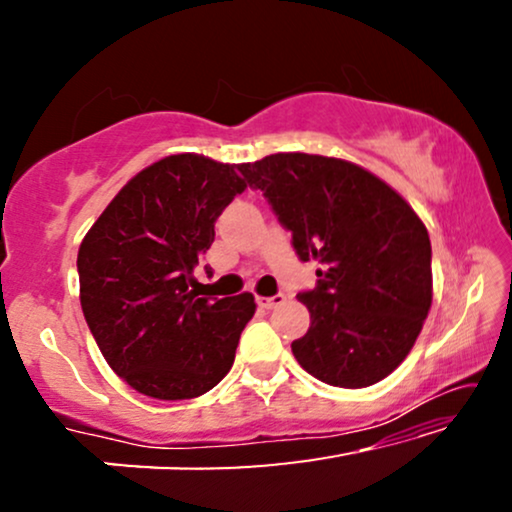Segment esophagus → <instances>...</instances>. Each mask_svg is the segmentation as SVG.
I'll return each mask as SVG.
<instances>
[{
	"label": "esophagus",
	"instance_id": "obj_1",
	"mask_svg": "<svg viewBox=\"0 0 512 512\" xmlns=\"http://www.w3.org/2000/svg\"><path fill=\"white\" fill-rule=\"evenodd\" d=\"M256 303L263 307V310H272V307L284 303V293H275V296H258Z\"/></svg>",
	"mask_w": 512,
	"mask_h": 512
}]
</instances>
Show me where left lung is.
<instances>
[{"mask_svg":"<svg viewBox=\"0 0 512 512\" xmlns=\"http://www.w3.org/2000/svg\"><path fill=\"white\" fill-rule=\"evenodd\" d=\"M291 230L300 261L321 263L300 291L310 328L293 340L300 366L342 389L380 382L401 366L431 307V242L394 188L347 160L272 153L237 165Z\"/></svg>","mask_w":512,"mask_h":512,"instance_id":"left-lung-1","label":"left lung"}]
</instances>
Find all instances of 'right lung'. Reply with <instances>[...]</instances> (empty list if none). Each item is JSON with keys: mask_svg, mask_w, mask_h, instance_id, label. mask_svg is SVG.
<instances>
[{"mask_svg": "<svg viewBox=\"0 0 512 512\" xmlns=\"http://www.w3.org/2000/svg\"><path fill=\"white\" fill-rule=\"evenodd\" d=\"M244 188L235 165L167 156L132 177L83 237V317L111 370L139 394L202 396L233 366L254 296L198 298L193 270Z\"/></svg>", "mask_w": 512, "mask_h": 512, "instance_id": "obj_1", "label": "right lung"}]
</instances>
